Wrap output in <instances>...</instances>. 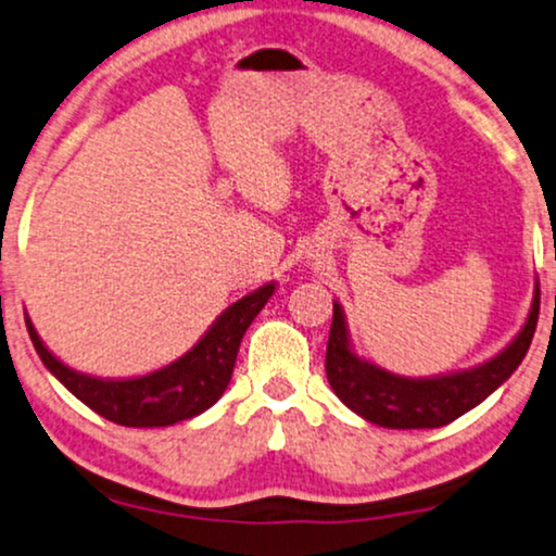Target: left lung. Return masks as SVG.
<instances>
[{
  "label": "left lung",
  "mask_w": 556,
  "mask_h": 556,
  "mask_svg": "<svg viewBox=\"0 0 556 556\" xmlns=\"http://www.w3.org/2000/svg\"><path fill=\"white\" fill-rule=\"evenodd\" d=\"M539 298L541 292L536 290L523 331L503 354L473 370L427 380L391 376L352 354L342 307L333 305L329 346H326V378H329L333 393L367 422L391 427V430L443 427L481 404L494 388L503 386L513 376L515 367L523 363L533 331H536Z\"/></svg>",
  "instance_id": "1"
}]
</instances>
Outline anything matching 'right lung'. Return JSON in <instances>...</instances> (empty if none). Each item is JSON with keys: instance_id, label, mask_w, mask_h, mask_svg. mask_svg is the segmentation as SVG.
Segmentation results:
<instances>
[{"instance_id": "right-lung-1", "label": "right lung", "mask_w": 556, "mask_h": 556, "mask_svg": "<svg viewBox=\"0 0 556 556\" xmlns=\"http://www.w3.org/2000/svg\"><path fill=\"white\" fill-rule=\"evenodd\" d=\"M271 292L274 285H264L232 303L189 354L163 370L131 380H100L75 372L46 350L28 318L25 326L43 365L100 417L124 427H168L197 417L223 396L232 378L240 339Z\"/></svg>"}]
</instances>
